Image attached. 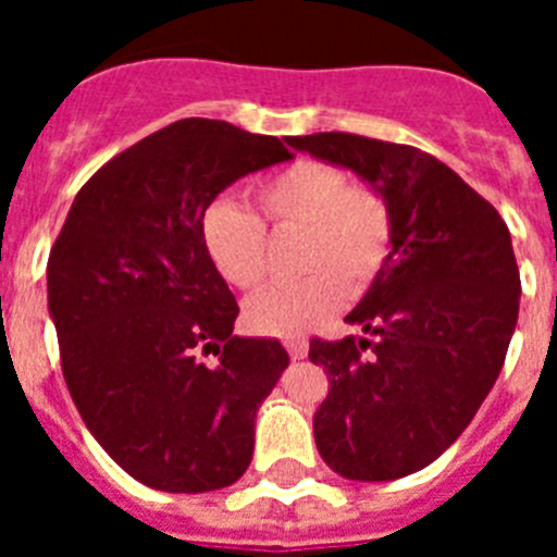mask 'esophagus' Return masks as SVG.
Returning <instances> with one entry per match:
<instances>
[{"label":"esophagus","mask_w":557,"mask_h":557,"mask_svg":"<svg viewBox=\"0 0 557 557\" xmlns=\"http://www.w3.org/2000/svg\"><path fill=\"white\" fill-rule=\"evenodd\" d=\"M284 346H287L289 357H293V359H304V357H307V351H309L307 337H287V339H284Z\"/></svg>","instance_id":"obj_1"}]
</instances>
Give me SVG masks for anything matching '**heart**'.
<instances>
[{"instance_id": "heart-1", "label": "heart", "mask_w": 557, "mask_h": 557, "mask_svg": "<svg viewBox=\"0 0 557 557\" xmlns=\"http://www.w3.org/2000/svg\"><path fill=\"white\" fill-rule=\"evenodd\" d=\"M262 220L248 206L220 198L200 218L211 264L236 289H256L268 275V236L301 231L298 282L270 287L245 304V323L259 334L289 337L326 321L343 298L373 287L396 248V214L385 191L351 184L343 166L304 159L253 189Z\"/></svg>"}]
</instances>
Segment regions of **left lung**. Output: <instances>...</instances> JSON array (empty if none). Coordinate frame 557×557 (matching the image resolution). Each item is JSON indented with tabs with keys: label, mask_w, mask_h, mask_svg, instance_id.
Instances as JSON below:
<instances>
[{
	"label": "left lung",
	"mask_w": 557,
	"mask_h": 557,
	"mask_svg": "<svg viewBox=\"0 0 557 557\" xmlns=\"http://www.w3.org/2000/svg\"><path fill=\"white\" fill-rule=\"evenodd\" d=\"M391 198L396 248L348 323L368 337L309 339L329 373L314 444L346 480H398L455 444L494 387L516 318L519 264L499 211L410 145L357 133L289 136Z\"/></svg>",
	"instance_id": "8db88e82"
}]
</instances>
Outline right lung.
I'll return each mask as SVG.
<instances>
[{"mask_svg":"<svg viewBox=\"0 0 557 557\" xmlns=\"http://www.w3.org/2000/svg\"><path fill=\"white\" fill-rule=\"evenodd\" d=\"M289 159L275 136L172 122L83 184L49 250L72 401L97 444L150 488L203 494L250 466L256 410L289 354L278 339L234 334L239 307L200 218L236 178ZM209 352L218 363L202 362Z\"/></svg>","mask_w":557,"mask_h":557,"instance_id":"right-lung-1","label":"right lung"}]
</instances>
